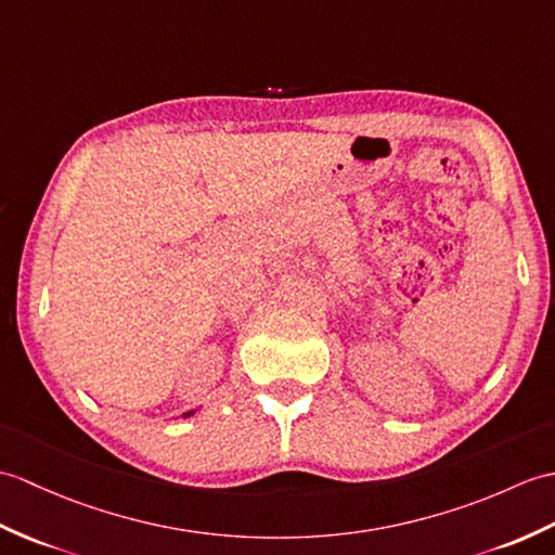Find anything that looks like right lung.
<instances>
[{
    "label": "right lung",
    "mask_w": 555,
    "mask_h": 555,
    "mask_svg": "<svg viewBox=\"0 0 555 555\" xmlns=\"http://www.w3.org/2000/svg\"><path fill=\"white\" fill-rule=\"evenodd\" d=\"M193 414H196V411H186V414H184V418H189V416H193Z\"/></svg>",
    "instance_id": "add662e5"
}]
</instances>
